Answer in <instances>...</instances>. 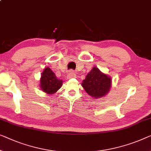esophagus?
<instances>
[{"label": "esophagus", "mask_w": 151, "mask_h": 151, "mask_svg": "<svg viewBox=\"0 0 151 151\" xmlns=\"http://www.w3.org/2000/svg\"><path fill=\"white\" fill-rule=\"evenodd\" d=\"M76 74L75 73H74L73 70H70L69 72L68 75V78H76Z\"/></svg>", "instance_id": "1"}]
</instances>
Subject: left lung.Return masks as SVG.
Returning a JSON list of instances; mask_svg holds the SVG:
<instances>
[{
  "label": "left lung",
  "mask_w": 151,
  "mask_h": 151,
  "mask_svg": "<svg viewBox=\"0 0 151 151\" xmlns=\"http://www.w3.org/2000/svg\"><path fill=\"white\" fill-rule=\"evenodd\" d=\"M82 86L91 97L99 98L104 96L111 86V78L96 67H93L83 80Z\"/></svg>",
  "instance_id": "8db88e82"
}]
</instances>
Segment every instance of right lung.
<instances>
[{
    "label": "right lung",
    "instance_id": "right-lung-1",
    "mask_svg": "<svg viewBox=\"0 0 151 151\" xmlns=\"http://www.w3.org/2000/svg\"><path fill=\"white\" fill-rule=\"evenodd\" d=\"M40 82L42 91L48 94H52L61 87L63 81L56 77L53 71L47 67L42 72Z\"/></svg>",
    "mask_w": 151,
    "mask_h": 151
}]
</instances>
